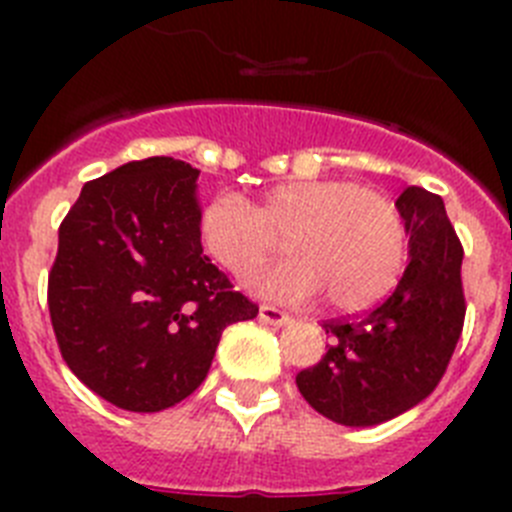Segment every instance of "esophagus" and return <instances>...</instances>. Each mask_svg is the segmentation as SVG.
<instances>
[{
	"mask_svg": "<svg viewBox=\"0 0 512 512\" xmlns=\"http://www.w3.org/2000/svg\"><path fill=\"white\" fill-rule=\"evenodd\" d=\"M259 320L261 323H269V325H284L289 323V315L284 310L274 305H261L259 307Z\"/></svg>",
	"mask_w": 512,
	"mask_h": 512,
	"instance_id": "esophagus-1",
	"label": "esophagus"
}]
</instances>
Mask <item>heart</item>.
Wrapping results in <instances>:
<instances>
[{
	"mask_svg": "<svg viewBox=\"0 0 512 512\" xmlns=\"http://www.w3.org/2000/svg\"><path fill=\"white\" fill-rule=\"evenodd\" d=\"M205 251L233 277H248L282 251L251 287L271 300H307L323 289L330 307L359 312L397 284L408 259V228L387 194L348 179H305L269 189L256 207L225 192L200 220Z\"/></svg>",
	"mask_w": 512,
	"mask_h": 512,
	"instance_id": "b5f03b06",
	"label": "heart"
}]
</instances>
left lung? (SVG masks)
I'll return each mask as SVG.
<instances>
[{"label":"left lung","mask_w":512,"mask_h":512,"mask_svg":"<svg viewBox=\"0 0 512 512\" xmlns=\"http://www.w3.org/2000/svg\"><path fill=\"white\" fill-rule=\"evenodd\" d=\"M397 207L410 235L400 284L361 318L325 320L328 351L295 379L300 395L333 423L377 425L425 400L446 374L464 328V248L443 200L408 187Z\"/></svg>","instance_id":"1"}]
</instances>
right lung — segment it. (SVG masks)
I'll use <instances>...</instances> for the list:
<instances>
[{"instance_id":"1","label":"right lung","mask_w":512,"mask_h":512,"mask_svg":"<svg viewBox=\"0 0 512 512\" xmlns=\"http://www.w3.org/2000/svg\"><path fill=\"white\" fill-rule=\"evenodd\" d=\"M197 176L171 156L130 161L84 184L58 228L48 310L61 356L130 413L192 395L223 330L259 315L202 253Z\"/></svg>"}]
</instances>
